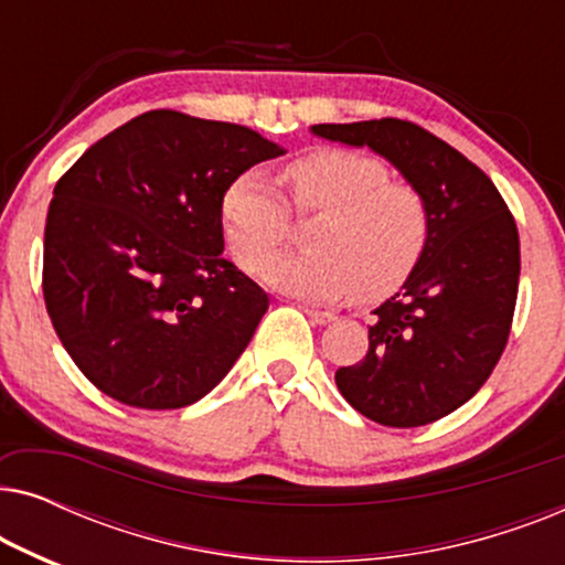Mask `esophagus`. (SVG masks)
<instances>
[{"instance_id":"34e87169","label":"esophagus","mask_w":565,"mask_h":565,"mask_svg":"<svg viewBox=\"0 0 565 565\" xmlns=\"http://www.w3.org/2000/svg\"><path fill=\"white\" fill-rule=\"evenodd\" d=\"M303 311H306L308 319H311L313 323H319V327H323V323H331V321L337 319L334 313H329V311H319V308H308V306H306Z\"/></svg>"}]
</instances>
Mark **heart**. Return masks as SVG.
<instances>
[{
  "mask_svg": "<svg viewBox=\"0 0 565 565\" xmlns=\"http://www.w3.org/2000/svg\"><path fill=\"white\" fill-rule=\"evenodd\" d=\"M285 188L300 218L319 215L306 244L313 252L280 257L265 269L273 288L308 300L350 296L375 303L414 275L429 244L422 192L391 182L383 161L347 149H316L285 169ZM221 221L246 273H259L290 238L280 192L257 172L223 192Z\"/></svg>",
  "mask_w": 565,
  "mask_h": 565,
  "instance_id": "b5f03b06",
  "label": "heart"
}]
</instances>
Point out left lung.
<instances>
[{
    "instance_id": "1",
    "label": "left lung",
    "mask_w": 565,
    "mask_h": 565,
    "mask_svg": "<svg viewBox=\"0 0 565 565\" xmlns=\"http://www.w3.org/2000/svg\"><path fill=\"white\" fill-rule=\"evenodd\" d=\"M329 141L370 146L422 192L429 244L396 296L375 308L367 354L334 381L362 416L422 427L452 414L504 352L520 285V234L493 182L408 120L321 122Z\"/></svg>"
}]
</instances>
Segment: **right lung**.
<instances>
[{
	"label": "right lung",
	"instance_id": "add662e5",
	"mask_svg": "<svg viewBox=\"0 0 565 565\" xmlns=\"http://www.w3.org/2000/svg\"><path fill=\"white\" fill-rule=\"evenodd\" d=\"M280 153L236 122L151 110L99 138L56 182L45 308L105 396L182 408L234 367L269 298L221 254V200L236 177Z\"/></svg>",
	"mask_w": 565,
	"mask_h": 565
}]
</instances>
